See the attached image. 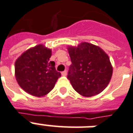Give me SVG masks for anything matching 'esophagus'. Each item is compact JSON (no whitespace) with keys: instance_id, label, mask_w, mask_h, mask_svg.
Wrapping results in <instances>:
<instances>
[{"instance_id":"esophagus-1","label":"esophagus","mask_w":133,"mask_h":133,"mask_svg":"<svg viewBox=\"0 0 133 133\" xmlns=\"http://www.w3.org/2000/svg\"><path fill=\"white\" fill-rule=\"evenodd\" d=\"M61 75L63 76H67V71L66 70H65L63 72H61Z\"/></svg>"}]
</instances>
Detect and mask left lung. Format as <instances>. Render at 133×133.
I'll list each match as a JSON object with an SVG mask.
<instances>
[{"mask_svg": "<svg viewBox=\"0 0 133 133\" xmlns=\"http://www.w3.org/2000/svg\"><path fill=\"white\" fill-rule=\"evenodd\" d=\"M68 50L72 61L68 78L74 89L87 97L102 92L113 73L108 54L98 46L86 42L78 46H68Z\"/></svg>", "mask_w": 133, "mask_h": 133, "instance_id": "1", "label": "left lung"}]
</instances>
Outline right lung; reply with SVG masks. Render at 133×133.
Instances as JSON below:
<instances>
[{
  "label": "right lung",
  "mask_w": 133,
  "mask_h": 133,
  "mask_svg": "<svg viewBox=\"0 0 133 133\" xmlns=\"http://www.w3.org/2000/svg\"><path fill=\"white\" fill-rule=\"evenodd\" d=\"M51 49L38 44L23 52L15 61V76L20 87L35 97H43L54 88L60 72L50 61Z\"/></svg>",
  "instance_id": "right-lung-1"
}]
</instances>
